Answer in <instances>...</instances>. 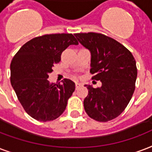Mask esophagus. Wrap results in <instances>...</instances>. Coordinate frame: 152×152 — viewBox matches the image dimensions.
<instances>
[{
  "instance_id": "esophagus-1",
  "label": "esophagus",
  "mask_w": 152,
  "mask_h": 152,
  "mask_svg": "<svg viewBox=\"0 0 152 152\" xmlns=\"http://www.w3.org/2000/svg\"><path fill=\"white\" fill-rule=\"evenodd\" d=\"M81 86H82V84H81V83H79V82H76V83H75V86H76V89H77V88Z\"/></svg>"
}]
</instances>
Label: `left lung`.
I'll list each match as a JSON object with an SVG mask.
<instances>
[{"label":"left lung","mask_w":152,"mask_h":152,"mask_svg":"<svg viewBox=\"0 0 152 152\" xmlns=\"http://www.w3.org/2000/svg\"><path fill=\"white\" fill-rule=\"evenodd\" d=\"M91 54L92 79L100 80L102 86L86 85L89 94L84 109L89 117L100 122L116 118L131 100L137 77L136 60L124 46L100 33L75 34Z\"/></svg>","instance_id":"8db88e82"}]
</instances>
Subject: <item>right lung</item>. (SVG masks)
I'll list each match as a JSON object with an SVG mask.
<instances>
[{
  "label": "right lung",
  "mask_w": 152,
  "mask_h": 152,
  "mask_svg": "<svg viewBox=\"0 0 152 152\" xmlns=\"http://www.w3.org/2000/svg\"><path fill=\"white\" fill-rule=\"evenodd\" d=\"M78 43L72 34L39 36L23 44L10 65L12 86L26 113L39 121L55 120L63 113L75 89L70 79L63 84L50 83L54 64L70 45Z\"/></svg>",
  "instance_id": "1"
}]
</instances>
